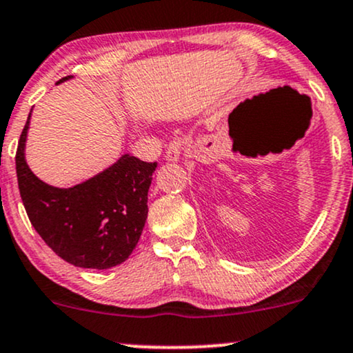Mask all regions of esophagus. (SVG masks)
I'll return each instance as SVG.
<instances>
[{"mask_svg":"<svg viewBox=\"0 0 353 353\" xmlns=\"http://www.w3.org/2000/svg\"><path fill=\"white\" fill-rule=\"evenodd\" d=\"M182 150H184V139L177 138L168 144V150H165V159L169 163H176V161L181 159Z\"/></svg>","mask_w":353,"mask_h":353,"instance_id":"obj_1","label":"esophagus"}]
</instances>
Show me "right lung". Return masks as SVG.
<instances>
[{"mask_svg":"<svg viewBox=\"0 0 353 353\" xmlns=\"http://www.w3.org/2000/svg\"><path fill=\"white\" fill-rule=\"evenodd\" d=\"M29 118L16 151V174L32 227L70 265L93 270L120 265L141 236L148 219V190L158 163L125 154L82 184L54 188L34 176L24 159Z\"/></svg>","mask_w":353,"mask_h":353,"instance_id":"right-lung-1","label":"right lung"}]
</instances>
